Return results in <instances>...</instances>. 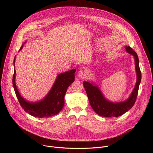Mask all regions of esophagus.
Returning a JSON list of instances; mask_svg holds the SVG:
<instances>
[{
  "label": "esophagus",
  "mask_w": 153,
  "mask_h": 153,
  "mask_svg": "<svg viewBox=\"0 0 153 153\" xmlns=\"http://www.w3.org/2000/svg\"><path fill=\"white\" fill-rule=\"evenodd\" d=\"M87 74L88 73H87V71L85 70H80V71H79L77 75L80 78L83 79L85 77H86Z\"/></svg>",
  "instance_id": "esophagus-1"
}]
</instances>
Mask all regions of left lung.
<instances>
[{
    "mask_svg": "<svg viewBox=\"0 0 153 153\" xmlns=\"http://www.w3.org/2000/svg\"><path fill=\"white\" fill-rule=\"evenodd\" d=\"M125 50L127 53L134 57L137 74V81L134 88L126 100L116 103L111 102L105 98L98 86L89 82L84 81L83 83L92 108L100 116L105 117H119L129 110L136 102L142 78L139 58L137 53L130 47H125Z\"/></svg>",
    "mask_w": 153,
    "mask_h": 153,
    "instance_id": "obj_1",
    "label": "left lung"
}]
</instances>
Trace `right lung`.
Wrapping results in <instances>:
<instances>
[{
  "instance_id": "add662e5",
  "label": "right lung",
  "mask_w": 153,
  "mask_h": 153,
  "mask_svg": "<svg viewBox=\"0 0 153 153\" xmlns=\"http://www.w3.org/2000/svg\"><path fill=\"white\" fill-rule=\"evenodd\" d=\"M26 43V42H25ZM23 48L22 45L19 51ZM16 56L14 59V66ZM76 70H71L57 75L56 80L48 94L42 100L37 102L27 101L20 94L15 82L16 70L14 71L13 77V85L17 99L25 111L30 115L44 118L57 114L63 107L64 97L68 86L74 81V73Z\"/></svg>"
}]
</instances>
